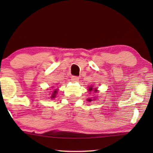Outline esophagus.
<instances>
[{"label": "esophagus", "instance_id": "esophagus-1", "mask_svg": "<svg viewBox=\"0 0 153 153\" xmlns=\"http://www.w3.org/2000/svg\"><path fill=\"white\" fill-rule=\"evenodd\" d=\"M71 80H72L73 82H76V81H79V77L76 76H72V78H71Z\"/></svg>", "mask_w": 153, "mask_h": 153}]
</instances>
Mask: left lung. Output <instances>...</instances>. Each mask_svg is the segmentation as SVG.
Wrapping results in <instances>:
<instances>
[{
    "instance_id": "obj_1",
    "label": "left lung",
    "mask_w": 153,
    "mask_h": 153,
    "mask_svg": "<svg viewBox=\"0 0 153 153\" xmlns=\"http://www.w3.org/2000/svg\"><path fill=\"white\" fill-rule=\"evenodd\" d=\"M93 88H93V86H92V85H91V86L88 88V91H89L90 93H91V92L93 91H94L95 92H97L98 91L97 90V88H95V89H93ZM93 100H95V98L94 97ZM87 100L88 102H91L92 101V99H91V98H88V99H87Z\"/></svg>"
}]
</instances>
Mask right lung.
<instances>
[{
    "mask_svg": "<svg viewBox=\"0 0 153 153\" xmlns=\"http://www.w3.org/2000/svg\"><path fill=\"white\" fill-rule=\"evenodd\" d=\"M57 93H58V89H56L55 91H53V93H52V95H51V99H53L54 97H56V95H57Z\"/></svg>",
    "mask_w": 153,
    "mask_h": 153,
    "instance_id": "1",
    "label": "right lung"
}]
</instances>
